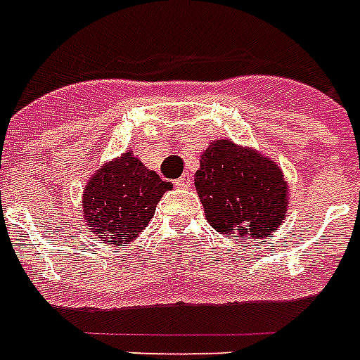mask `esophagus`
I'll list each match as a JSON object with an SVG mask.
<instances>
[{"instance_id": "esophagus-1", "label": "esophagus", "mask_w": 360, "mask_h": 360, "mask_svg": "<svg viewBox=\"0 0 360 360\" xmlns=\"http://www.w3.org/2000/svg\"><path fill=\"white\" fill-rule=\"evenodd\" d=\"M175 185L183 186V188H185V186L191 185V177H188V175H181L179 179H175Z\"/></svg>"}]
</instances>
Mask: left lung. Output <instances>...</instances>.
Here are the masks:
<instances>
[{
	"label": "left lung",
	"instance_id": "1",
	"mask_svg": "<svg viewBox=\"0 0 360 360\" xmlns=\"http://www.w3.org/2000/svg\"><path fill=\"white\" fill-rule=\"evenodd\" d=\"M194 185L209 224L226 236L265 239L288 211V186L278 166L230 140L205 149Z\"/></svg>",
	"mask_w": 360,
	"mask_h": 360
}]
</instances>
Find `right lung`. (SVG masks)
I'll return each mask as SVG.
<instances>
[{
	"instance_id": "right-lung-1",
	"label": "right lung",
	"mask_w": 360,
	"mask_h": 360,
	"mask_svg": "<svg viewBox=\"0 0 360 360\" xmlns=\"http://www.w3.org/2000/svg\"><path fill=\"white\" fill-rule=\"evenodd\" d=\"M172 183L147 169L132 153L104 164L84 192L87 228L108 245L129 243L155 214Z\"/></svg>"
}]
</instances>
